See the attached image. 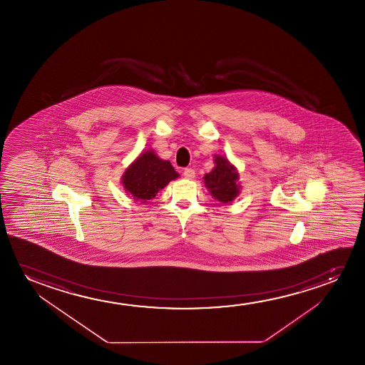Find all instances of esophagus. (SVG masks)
I'll use <instances>...</instances> for the list:
<instances>
[{
	"mask_svg": "<svg viewBox=\"0 0 365 365\" xmlns=\"http://www.w3.org/2000/svg\"><path fill=\"white\" fill-rule=\"evenodd\" d=\"M183 175H185V178H187V180H192V178H195V170L185 168V170H183Z\"/></svg>",
	"mask_w": 365,
	"mask_h": 365,
	"instance_id": "esophagus-1",
	"label": "esophagus"
}]
</instances>
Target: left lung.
<instances>
[{"mask_svg":"<svg viewBox=\"0 0 365 365\" xmlns=\"http://www.w3.org/2000/svg\"><path fill=\"white\" fill-rule=\"evenodd\" d=\"M203 180L212 197L220 203H230L240 195V173L225 155H215V168Z\"/></svg>","mask_w":365,"mask_h":365,"instance_id":"1","label":"left lung"}]
</instances>
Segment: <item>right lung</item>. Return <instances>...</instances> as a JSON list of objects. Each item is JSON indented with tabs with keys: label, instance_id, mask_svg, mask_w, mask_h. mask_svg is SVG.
<instances>
[{
	"label": "right lung",
	"instance_id": "1",
	"mask_svg": "<svg viewBox=\"0 0 365 365\" xmlns=\"http://www.w3.org/2000/svg\"><path fill=\"white\" fill-rule=\"evenodd\" d=\"M178 175L170 160H160L155 150H148L142 152L125 170L122 175V185L125 193L132 195L133 200L145 203L153 200L160 190L170 180L178 178Z\"/></svg>",
	"mask_w": 365,
	"mask_h": 365
}]
</instances>
